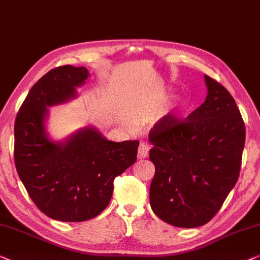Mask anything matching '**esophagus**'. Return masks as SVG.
<instances>
[{"label":"esophagus","instance_id":"34e87169","mask_svg":"<svg viewBox=\"0 0 260 260\" xmlns=\"http://www.w3.org/2000/svg\"><path fill=\"white\" fill-rule=\"evenodd\" d=\"M149 150H150V146L146 144V143H141L138 146V153H137V157L139 159H143V158H146L149 155Z\"/></svg>","mask_w":260,"mask_h":260}]
</instances>
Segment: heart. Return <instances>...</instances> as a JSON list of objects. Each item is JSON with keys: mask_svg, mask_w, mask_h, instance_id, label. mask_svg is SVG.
Segmentation results:
<instances>
[{"mask_svg": "<svg viewBox=\"0 0 260 260\" xmlns=\"http://www.w3.org/2000/svg\"><path fill=\"white\" fill-rule=\"evenodd\" d=\"M185 109H186V104L184 103L182 100L177 101L176 104L174 105V108H172V110L170 112V117H169V118H170V119L177 118L178 116H180L184 111H185Z\"/></svg>", "mask_w": 260, "mask_h": 260, "instance_id": "heart-1", "label": "heart"}]
</instances>
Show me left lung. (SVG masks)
<instances>
[{"label": "left lung", "instance_id": "1", "mask_svg": "<svg viewBox=\"0 0 260 260\" xmlns=\"http://www.w3.org/2000/svg\"><path fill=\"white\" fill-rule=\"evenodd\" d=\"M205 102L178 122L165 116L149 134L156 171L150 205L165 223L202 226L221 208L239 177L245 125L223 85L204 75Z\"/></svg>", "mask_w": 260, "mask_h": 260}]
</instances>
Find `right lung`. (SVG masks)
Wrapping results in <instances>:
<instances>
[{
    "label": "right lung",
    "instance_id": "right-lung-1",
    "mask_svg": "<svg viewBox=\"0 0 260 260\" xmlns=\"http://www.w3.org/2000/svg\"><path fill=\"white\" fill-rule=\"evenodd\" d=\"M89 75L85 67L50 70L30 89L15 121L17 174L37 208L55 220L99 216L110 203L114 179L137 159L138 141H109L93 126L64 141L49 136L48 108L76 99Z\"/></svg>",
    "mask_w": 260,
    "mask_h": 260
}]
</instances>
